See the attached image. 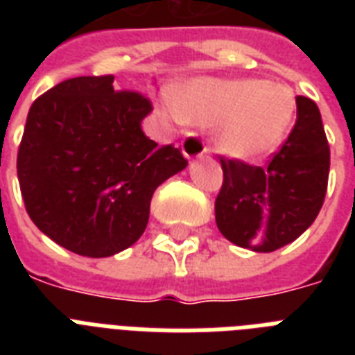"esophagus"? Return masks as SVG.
Here are the masks:
<instances>
[{
	"instance_id": "1",
	"label": "esophagus",
	"mask_w": 355,
	"mask_h": 355,
	"mask_svg": "<svg viewBox=\"0 0 355 355\" xmlns=\"http://www.w3.org/2000/svg\"><path fill=\"white\" fill-rule=\"evenodd\" d=\"M182 155L188 158V160H195V158H200V156L208 155V147L205 145V141L195 136V134H189L188 138H184L182 141Z\"/></svg>"
}]
</instances>
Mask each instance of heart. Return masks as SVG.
Segmentation results:
<instances>
[{
	"mask_svg": "<svg viewBox=\"0 0 355 355\" xmlns=\"http://www.w3.org/2000/svg\"><path fill=\"white\" fill-rule=\"evenodd\" d=\"M164 118L216 127L225 155L252 160L267 155L286 136L295 116L289 86L258 79H193L162 99Z\"/></svg>",
	"mask_w": 355,
	"mask_h": 355,
	"instance_id": "obj_1",
	"label": "heart"
}]
</instances>
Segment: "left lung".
<instances>
[{
	"label": "left lung",
	"mask_w": 355,
	"mask_h": 355,
	"mask_svg": "<svg viewBox=\"0 0 355 355\" xmlns=\"http://www.w3.org/2000/svg\"><path fill=\"white\" fill-rule=\"evenodd\" d=\"M216 223L228 241L272 252L295 241L317 219L330 173V147L317 105L297 97V123L269 166L221 158Z\"/></svg>",
	"instance_id": "left-lung-1"
}]
</instances>
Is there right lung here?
I'll use <instances>...</instances> for the list:
<instances>
[{
	"label": "right lung",
	"instance_id": "add662e5",
	"mask_svg": "<svg viewBox=\"0 0 355 355\" xmlns=\"http://www.w3.org/2000/svg\"><path fill=\"white\" fill-rule=\"evenodd\" d=\"M147 97L112 75L75 77L33 103L18 150L25 210L60 247L107 258L138 241L150 199L188 166L180 149L141 130Z\"/></svg>",
	"mask_w": 355,
	"mask_h": 355
}]
</instances>
